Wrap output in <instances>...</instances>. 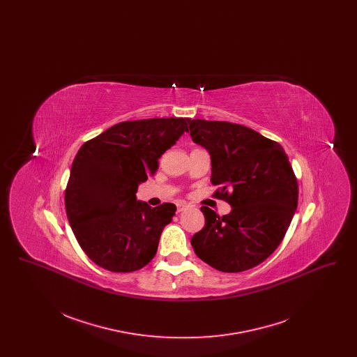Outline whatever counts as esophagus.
Wrapping results in <instances>:
<instances>
[{"label":"esophagus","instance_id":"34e87169","mask_svg":"<svg viewBox=\"0 0 357 357\" xmlns=\"http://www.w3.org/2000/svg\"><path fill=\"white\" fill-rule=\"evenodd\" d=\"M186 208H188V204H183V202H178V204H176V213H182V211H185Z\"/></svg>","mask_w":357,"mask_h":357}]
</instances>
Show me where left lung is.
Instances as JSON below:
<instances>
[{
    "mask_svg": "<svg viewBox=\"0 0 357 357\" xmlns=\"http://www.w3.org/2000/svg\"><path fill=\"white\" fill-rule=\"evenodd\" d=\"M190 136L211 159L217 198L231 211L220 217L202 206L204 227L191 238L202 261L225 273L249 271L278 248L298 201L284 149L255 130L229 121L188 119Z\"/></svg>",
    "mask_w": 357,
    "mask_h": 357,
    "instance_id": "1",
    "label": "left lung"
}]
</instances>
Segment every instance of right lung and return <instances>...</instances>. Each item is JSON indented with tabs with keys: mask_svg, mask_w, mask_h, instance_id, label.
<instances>
[{
	"mask_svg": "<svg viewBox=\"0 0 357 357\" xmlns=\"http://www.w3.org/2000/svg\"><path fill=\"white\" fill-rule=\"evenodd\" d=\"M183 118L123 121L84 143L66 190L69 225L85 255L109 272H135L153 259L175 204L136 199L158 159L188 132Z\"/></svg>",
	"mask_w": 357,
	"mask_h": 357,
	"instance_id": "obj_1",
	"label": "right lung"
}]
</instances>
